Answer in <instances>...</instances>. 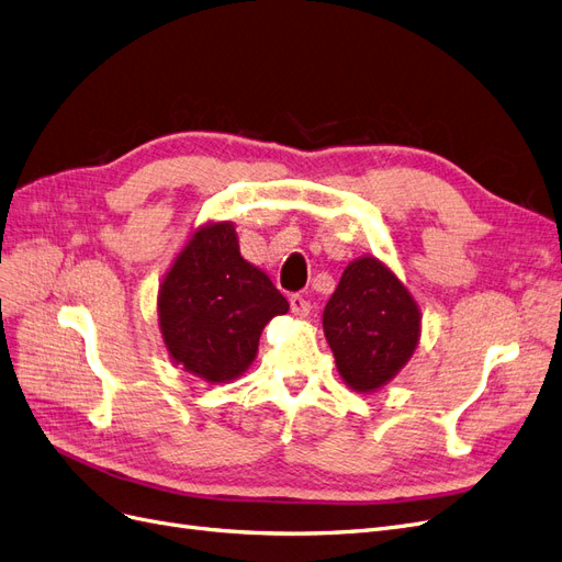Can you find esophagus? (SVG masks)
<instances>
[{
    "instance_id": "esophagus-1",
    "label": "esophagus",
    "mask_w": 562,
    "mask_h": 562,
    "mask_svg": "<svg viewBox=\"0 0 562 562\" xmlns=\"http://www.w3.org/2000/svg\"><path fill=\"white\" fill-rule=\"evenodd\" d=\"M289 305H292V313L296 315V317H307L310 315V301L305 299V296H301V294H294L292 299H289Z\"/></svg>"
}]
</instances>
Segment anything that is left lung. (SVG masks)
<instances>
[{"label": "left lung", "instance_id": "8db88e82", "mask_svg": "<svg viewBox=\"0 0 562 562\" xmlns=\"http://www.w3.org/2000/svg\"><path fill=\"white\" fill-rule=\"evenodd\" d=\"M324 336L340 378L370 393L398 375L422 336V313L407 286L375 257L355 259L324 307Z\"/></svg>", "mask_w": 562, "mask_h": 562}]
</instances>
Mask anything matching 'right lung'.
I'll return each mask as SVG.
<instances>
[{
    "label": "right lung",
    "instance_id": "right-lung-1",
    "mask_svg": "<svg viewBox=\"0 0 562 562\" xmlns=\"http://www.w3.org/2000/svg\"><path fill=\"white\" fill-rule=\"evenodd\" d=\"M159 330L169 357L220 384L255 361L263 326L289 310L270 278L240 257L232 222H211L182 247L159 284Z\"/></svg>",
    "mask_w": 562,
    "mask_h": 562
}]
</instances>
